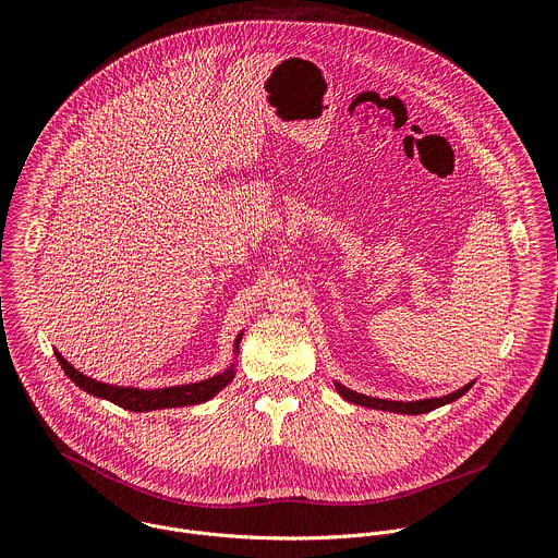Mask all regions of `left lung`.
Listing matches in <instances>:
<instances>
[{"label":"left lung","instance_id":"1","mask_svg":"<svg viewBox=\"0 0 558 558\" xmlns=\"http://www.w3.org/2000/svg\"><path fill=\"white\" fill-rule=\"evenodd\" d=\"M474 381L465 384L463 388L450 392V395H444V397H430V400H420V402H388V400H377V397H368V395H362V392H355L342 384L336 381V388L338 392L344 397L347 402L351 404H357V407H366V409H375V411H390V413H402V415H422V413H430L444 404H450L454 400H459V397L472 386Z\"/></svg>","mask_w":558,"mask_h":558}]
</instances>
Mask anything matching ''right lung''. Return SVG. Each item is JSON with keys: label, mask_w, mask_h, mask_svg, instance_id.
Wrapping results in <instances>:
<instances>
[{"label": "right lung", "mask_w": 558, "mask_h": 558, "mask_svg": "<svg viewBox=\"0 0 558 558\" xmlns=\"http://www.w3.org/2000/svg\"><path fill=\"white\" fill-rule=\"evenodd\" d=\"M243 333H238L235 338V347L233 353L238 355V344H241ZM57 362L61 364L63 373L78 386L84 388L86 392L101 397V400H108L125 411H134V413H147V411H158V409H177V407H194V404H203L211 397L222 390L231 379H233V364L209 377L203 381H194V384H181V386H170V388H154V390H143V388H132V386H114V384H104L97 381L84 373H78L59 351H54Z\"/></svg>", "instance_id": "add662e5"}]
</instances>
